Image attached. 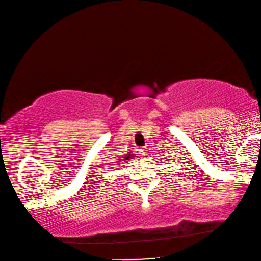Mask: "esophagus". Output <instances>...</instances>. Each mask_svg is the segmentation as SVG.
Masks as SVG:
<instances>
[{
	"label": "esophagus",
	"mask_w": 261,
	"mask_h": 261,
	"mask_svg": "<svg viewBox=\"0 0 261 261\" xmlns=\"http://www.w3.org/2000/svg\"><path fill=\"white\" fill-rule=\"evenodd\" d=\"M140 153L141 155H147V150L144 148H140Z\"/></svg>",
	"instance_id": "1"
}]
</instances>
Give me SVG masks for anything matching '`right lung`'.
Wrapping results in <instances>:
<instances>
[{
  "instance_id": "add662e5",
  "label": "right lung",
  "mask_w": 261,
  "mask_h": 261,
  "mask_svg": "<svg viewBox=\"0 0 261 261\" xmlns=\"http://www.w3.org/2000/svg\"><path fill=\"white\" fill-rule=\"evenodd\" d=\"M130 156H131V155H128V156H126V158H125V159H126V160H127V159H128V158H130Z\"/></svg>"
}]
</instances>
